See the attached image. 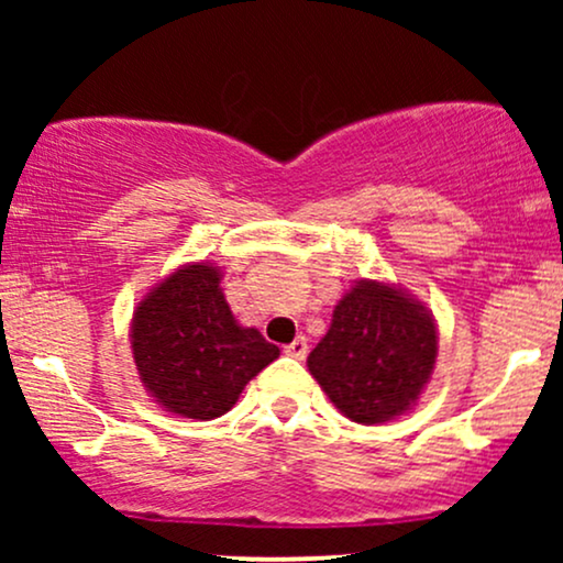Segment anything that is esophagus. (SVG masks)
<instances>
[{"label":"esophagus","mask_w":563,"mask_h":563,"mask_svg":"<svg viewBox=\"0 0 563 563\" xmlns=\"http://www.w3.org/2000/svg\"><path fill=\"white\" fill-rule=\"evenodd\" d=\"M307 352H309V344H307V339H303V335H299V339H294V341H290V344L286 346L288 357H296V360L307 357Z\"/></svg>","instance_id":"obj_1"}]
</instances>
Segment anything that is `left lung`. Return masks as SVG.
I'll return each instance as SVG.
<instances>
[{
    "mask_svg": "<svg viewBox=\"0 0 563 563\" xmlns=\"http://www.w3.org/2000/svg\"><path fill=\"white\" fill-rule=\"evenodd\" d=\"M434 357L437 328L421 303L363 280L333 309L331 328L307 365L346 418L371 426L416 402Z\"/></svg>",
    "mask_w": 563,
    "mask_h": 563,
    "instance_id": "1",
    "label": "left lung"
}]
</instances>
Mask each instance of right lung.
Listing matches in <instances>:
<instances>
[{"label":"right lung","mask_w":563,"mask_h":563,"mask_svg":"<svg viewBox=\"0 0 563 563\" xmlns=\"http://www.w3.org/2000/svg\"><path fill=\"white\" fill-rule=\"evenodd\" d=\"M132 352L145 389L161 407L211 421L238 402L280 349L232 318L219 269L190 264L166 277L137 307Z\"/></svg>","instance_id":"right-lung-1"}]
</instances>
